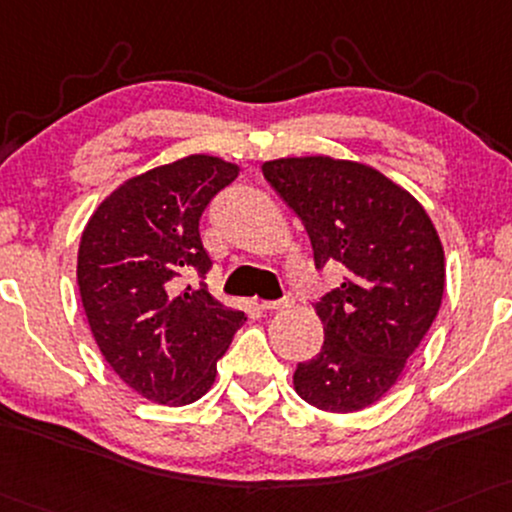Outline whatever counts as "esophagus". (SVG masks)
<instances>
[{
    "instance_id": "1",
    "label": "esophagus",
    "mask_w": 512,
    "mask_h": 512,
    "mask_svg": "<svg viewBox=\"0 0 512 512\" xmlns=\"http://www.w3.org/2000/svg\"><path fill=\"white\" fill-rule=\"evenodd\" d=\"M293 305V295H286L281 300H260L262 310H286V307Z\"/></svg>"
}]
</instances>
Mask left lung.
<instances>
[{"label": "left lung", "mask_w": 512, "mask_h": 512, "mask_svg": "<svg viewBox=\"0 0 512 512\" xmlns=\"http://www.w3.org/2000/svg\"><path fill=\"white\" fill-rule=\"evenodd\" d=\"M303 219L322 269L346 279L315 305L324 346L293 374L298 396L326 412L384 398L436 319L446 286L443 245L427 209L374 166L326 155L262 164Z\"/></svg>", "instance_id": "1"}]
</instances>
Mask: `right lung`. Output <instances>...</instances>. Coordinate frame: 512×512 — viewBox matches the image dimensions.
<instances>
[{"instance_id":"add662e5","label":"right lung","mask_w":512,"mask_h":512,"mask_svg":"<svg viewBox=\"0 0 512 512\" xmlns=\"http://www.w3.org/2000/svg\"><path fill=\"white\" fill-rule=\"evenodd\" d=\"M240 166L188 155L123 181L85 224L78 291L97 348L126 386L162 405L195 403L212 389L217 360L245 322L205 283L200 217Z\"/></svg>"}]
</instances>
